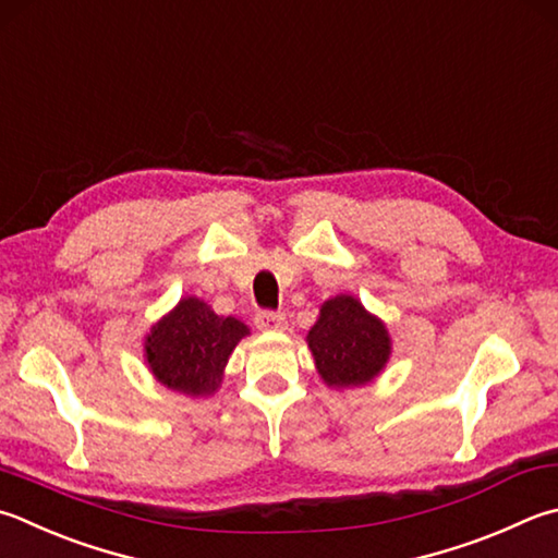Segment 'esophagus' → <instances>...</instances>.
Wrapping results in <instances>:
<instances>
[{"label":"esophagus","instance_id":"esophagus-1","mask_svg":"<svg viewBox=\"0 0 558 558\" xmlns=\"http://www.w3.org/2000/svg\"><path fill=\"white\" fill-rule=\"evenodd\" d=\"M255 325L259 330H283L287 328V315L279 311H259L255 315Z\"/></svg>","mask_w":558,"mask_h":558}]
</instances>
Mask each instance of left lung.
<instances>
[{"mask_svg":"<svg viewBox=\"0 0 558 558\" xmlns=\"http://www.w3.org/2000/svg\"><path fill=\"white\" fill-rule=\"evenodd\" d=\"M308 347L328 386H362L384 369L391 342L381 320L352 296L323 303L320 318L308 332Z\"/></svg>","mask_w":558,"mask_h":558,"instance_id":"obj_1","label":"left lung"}]
</instances>
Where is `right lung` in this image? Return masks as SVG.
<instances>
[{
  "label": "right lung",
  "mask_w": 558,
  "mask_h": 558,
  "mask_svg": "<svg viewBox=\"0 0 558 558\" xmlns=\"http://www.w3.org/2000/svg\"><path fill=\"white\" fill-rule=\"evenodd\" d=\"M247 335L238 318L216 315L204 301L182 299L167 318L155 325L145 354L157 381L189 396H208L235 344Z\"/></svg>",
  "instance_id": "add662e5"
}]
</instances>
